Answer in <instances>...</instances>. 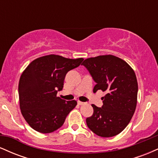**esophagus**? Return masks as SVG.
I'll return each mask as SVG.
<instances>
[{
  "mask_svg": "<svg viewBox=\"0 0 158 158\" xmlns=\"http://www.w3.org/2000/svg\"><path fill=\"white\" fill-rule=\"evenodd\" d=\"M77 103H78V105H79V106H81V105H84L85 104V102H80V101H78Z\"/></svg>",
  "mask_w": 158,
  "mask_h": 158,
  "instance_id": "34e87169",
  "label": "esophagus"
}]
</instances>
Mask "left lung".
Instances as JSON below:
<instances>
[{"mask_svg":"<svg viewBox=\"0 0 158 158\" xmlns=\"http://www.w3.org/2000/svg\"><path fill=\"white\" fill-rule=\"evenodd\" d=\"M81 64L96 82L94 93L98 90L106 92L101 108L92 105L94 114L86 119L87 126L102 137L119 135L131 121L137 106L138 85L135 71L112 55L89 58Z\"/></svg>","mask_w":158,"mask_h":158,"instance_id":"8db88e82","label":"left lung"}]
</instances>
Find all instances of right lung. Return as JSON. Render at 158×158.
Listing matches in <instances>:
<instances>
[{"mask_svg":"<svg viewBox=\"0 0 158 158\" xmlns=\"http://www.w3.org/2000/svg\"><path fill=\"white\" fill-rule=\"evenodd\" d=\"M82 58L70 59L48 55L32 61L21 74L19 85L20 108L23 118L35 131L53 132L64 124L77 105L56 96L62 90L64 77L79 67Z\"/></svg>","mask_w":158,"mask_h":158,"instance_id":"obj_1","label":"right lung"}]
</instances>
